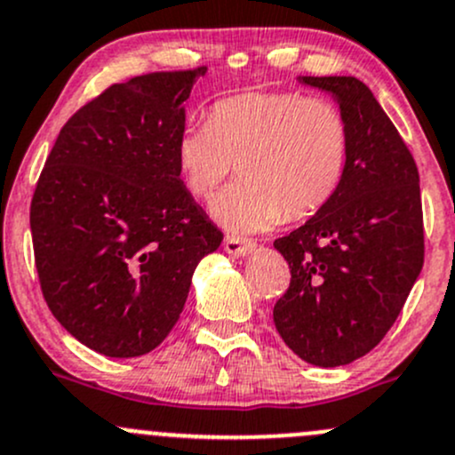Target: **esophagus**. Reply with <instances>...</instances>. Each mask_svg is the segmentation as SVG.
<instances>
[{
	"label": "esophagus",
	"mask_w": 455,
	"mask_h": 455,
	"mask_svg": "<svg viewBox=\"0 0 455 455\" xmlns=\"http://www.w3.org/2000/svg\"><path fill=\"white\" fill-rule=\"evenodd\" d=\"M224 251L231 257H248L257 251V243L251 240H242V237L235 235H228L227 240H224Z\"/></svg>",
	"instance_id": "obj_1"
}]
</instances>
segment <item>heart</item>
<instances>
[{"label": "heart", "instance_id": "heart-1", "mask_svg": "<svg viewBox=\"0 0 455 455\" xmlns=\"http://www.w3.org/2000/svg\"><path fill=\"white\" fill-rule=\"evenodd\" d=\"M348 150L340 108L299 91L220 100L209 122L183 126L174 143L179 174L194 198H212L237 164L240 180L212 203L213 220L231 233H264L285 215L318 213L340 189Z\"/></svg>", "mask_w": 455, "mask_h": 455}]
</instances>
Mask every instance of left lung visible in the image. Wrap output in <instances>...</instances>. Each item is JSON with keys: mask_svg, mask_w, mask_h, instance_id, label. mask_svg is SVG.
I'll return each instance as SVG.
<instances>
[{"mask_svg": "<svg viewBox=\"0 0 455 455\" xmlns=\"http://www.w3.org/2000/svg\"><path fill=\"white\" fill-rule=\"evenodd\" d=\"M333 98L351 150L331 203L275 242L290 288L275 327L307 364H351L381 342L423 267L419 170L372 91L353 76H299Z\"/></svg>", "mask_w": 455, "mask_h": 455, "instance_id": "left-lung-1", "label": "left lung"}]
</instances>
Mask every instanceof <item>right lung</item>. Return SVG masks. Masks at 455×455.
Returning <instances> with one entry per match:
<instances>
[{
  "label": "right lung",
  "instance_id": "obj_1",
  "mask_svg": "<svg viewBox=\"0 0 455 455\" xmlns=\"http://www.w3.org/2000/svg\"><path fill=\"white\" fill-rule=\"evenodd\" d=\"M207 67L113 84L60 131L30 207L47 307L84 347L140 357L165 340L222 233L180 180L174 143Z\"/></svg>",
  "mask_w": 455,
  "mask_h": 455
}]
</instances>
